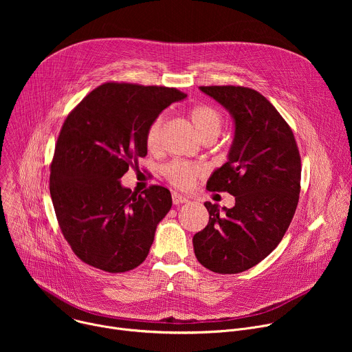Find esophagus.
I'll list each match as a JSON object with an SVG mask.
<instances>
[{
	"instance_id": "esophagus-1",
	"label": "esophagus",
	"mask_w": 352,
	"mask_h": 352,
	"mask_svg": "<svg viewBox=\"0 0 352 352\" xmlns=\"http://www.w3.org/2000/svg\"><path fill=\"white\" fill-rule=\"evenodd\" d=\"M188 202H189L188 197H185V196H182L179 193H173V204L174 205L179 206V205H184V204H188Z\"/></svg>"
}]
</instances>
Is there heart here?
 Here are the masks:
<instances>
[{"mask_svg":"<svg viewBox=\"0 0 352 352\" xmlns=\"http://www.w3.org/2000/svg\"><path fill=\"white\" fill-rule=\"evenodd\" d=\"M189 118L197 136L202 140L216 139L223 126V118L220 113L210 106H197L192 109ZM163 126V116L156 118L152 125L148 126L146 132V146L150 150H156L159 147ZM163 175L171 185L181 189H189L195 185L196 178L200 175V168L185 162H173L163 168Z\"/></svg>","mask_w":352,"mask_h":352,"instance_id":"1","label":"heart"}]
</instances>
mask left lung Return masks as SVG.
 I'll return each mask as SVG.
<instances>
[{
	"instance_id": "left-lung-1",
	"label": "left lung",
	"mask_w": 352,
	"mask_h": 352,
	"mask_svg": "<svg viewBox=\"0 0 352 352\" xmlns=\"http://www.w3.org/2000/svg\"><path fill=\"white\" fill-rule=\"evenodd\" d=\"M231 116L234 139L227 162L208 189L228 192L234 208L206 202L208 226L193 235L196 259L206 269L235 274L270 255L294 217L300 157L291 128L259 91L242 86H200Z\"/></svg>"
}]
</instances>
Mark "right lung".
<instances>
[{"label": "right lung", "instance_id": "1", "mask_svg": "<svg viewBox=\"0 0 352 352\" xmlns=\"http://www.w3.org/2000/svg\"><path fill=\"white\" fill-rule=\"evenodd\" d=\"M186 94L162 86L104 83L67 117L50 174L61 231L75 255L109 273L138 267L173 199L164 186H122L132 160L147 155L146 132Z\"/></svg>", "mask_w": 352, "mask_h": 352}]
</instances>
